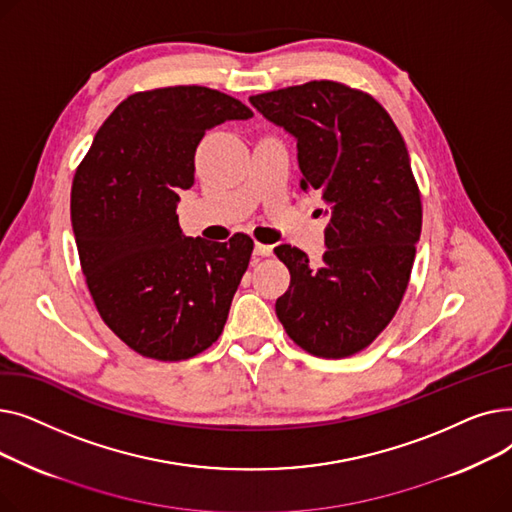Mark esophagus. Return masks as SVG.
<instances>
[{
  "label": "esophagus",
  "mask_w": 512,
  "mask_h": 512,
  "mask_svg": "<svg viewBox=\"0 0 512 512\" xmlns=\"http://www.w3.org/2000/svg\"><path fill=\"white\" fill-rule=\"evenodd\" d=\"M272 251H274V247H270V245H261V242H255V247H253V253H255V255H259V257H270V255H272Z\"/></svg>",
  "instance_id": "obj_1"
}]
</instances>
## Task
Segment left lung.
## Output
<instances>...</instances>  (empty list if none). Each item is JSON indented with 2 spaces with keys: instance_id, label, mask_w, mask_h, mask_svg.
Masks as SVG:
<instances>
[{
  "instance_id": "1",
  "label": "left lung",
  "mask_w": 512,
  "mask_h": 512,
  "mask_svg": "<svg viewBox=\"0 0 512 512\" xmlns=\"http://www.w3.org/2000/svg\"><path fill=\"white\" fill-rule=\"evenodd\" d=\"M297 141L301 188L326 203L319 267L297 247L274 249L290 272L276 301L286 334L307 353L342 359L390 324L421 234V197L405 141L371 95L334 80L249 97Z\"/></svg>"
}]
</instances>
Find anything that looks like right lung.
I'll return each instance as SVG.
<instances>
[{
	"mask_svg": "<svg viewBox=\"0 0 512 512\" xmlns=\"http://www.w3.org/2000/svg\"><path fill=\"white\" fill-rule=\"evenodd\" d=\"M245 103L207 87L124 99L97 130L72 182L76 249L101 319L157 361L191 359L220 338L253 240L184 236L178 191L195 184L205 130L249 120Z\"/></svg>",
	"mask_w": 512,
	"mask_h": 512,
	"instance_id": "obj_1",
	"label": "right lung"
}]
</instances>
